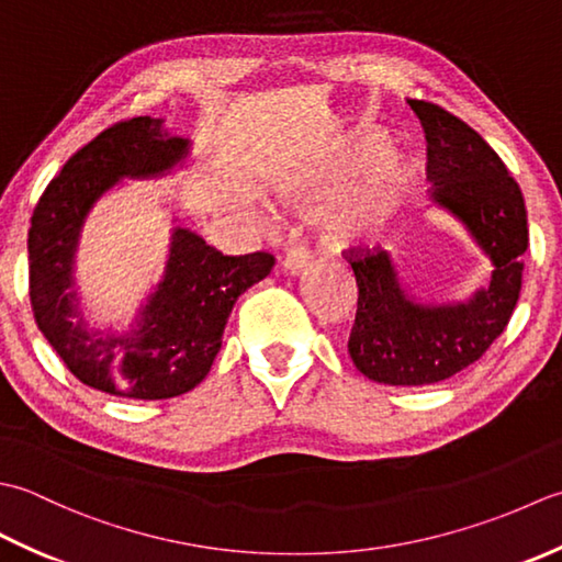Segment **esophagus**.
<instances>
[{"label": "esophagus", "mask_w": 562, "mask_h": 562, "mask_svg": "<svg viewBox=\"0 0 562 562\" xmlns=\"http://www.w3.org/2000/svg\"><path fill=\"white\" fill-rule=\"evenodd\" d=\"M283 267L291 273V277H301V273H305L307 267H311V251H307L305 247H293L289 255H285Z\"/></svg>", "instance_id": "34e87169"}]
</instances>
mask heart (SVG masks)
<instances>
[{"label": "heart", "mask_w": 562, "mask_h": 562, "mask_svg": "<svg viewBox=\"0 0 562 562\" xmlns=\"http://www.w3.org/2000/svg\"><path fill=\"white\" fill-rule=\"evenodd\" d=\"M422 187L415 155L387 147V135L363 128L341 137L283 187L289 203L323 201L341 189L323 215L329 247L351 249L378 243L391 231Z\"/></svg>", "instance_id": "heart-1"}]
</instances>
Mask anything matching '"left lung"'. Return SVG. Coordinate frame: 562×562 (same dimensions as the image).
Listing matches in <instances>:
<instances>
[{"label": "left lung", "instance_id": "8db88e82", "mask_svg": "<svg viewBox=\"0 0 562 562\" xmlns=\"http://www.w3.org/2000/svg\"><path fill=\"white\" fill-rule=\"evenodd\" d=\"M409 106L427 135L431 205L463 225L492 273L463 301H434L400 277L387 251L349 259L359 285L351 361L385 385L439 383L483 357L517 307L529 247L521 189L497 153L441 106L417 99Z\"/></svg>", "mask_w": 562, "mask_h": 562}]
</instances>
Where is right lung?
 <instances>
[{
  "instance_id": "right-lung-1",
  "label": "right lung",
  "mask_w": 562,
  "mask_h": 562,
  "mask_svg": "<svg viewBox=\"0 0 562 562\" xmlns=\"http://www.w3.org/2000/svg\"><path fill=\"white\" fill-rule=\"evenodd\" d=\"M193 143L165 119L137 116L67 159L29 231L31 307L38 329L85 385L113 397L167 400L209 375L237 297L269 277L273 257H225L171 215L165 271L128 325H97L82 305L77 257L97 203L125 181L165 179L193 165Z\"/></svg>"
}]
</instances>
